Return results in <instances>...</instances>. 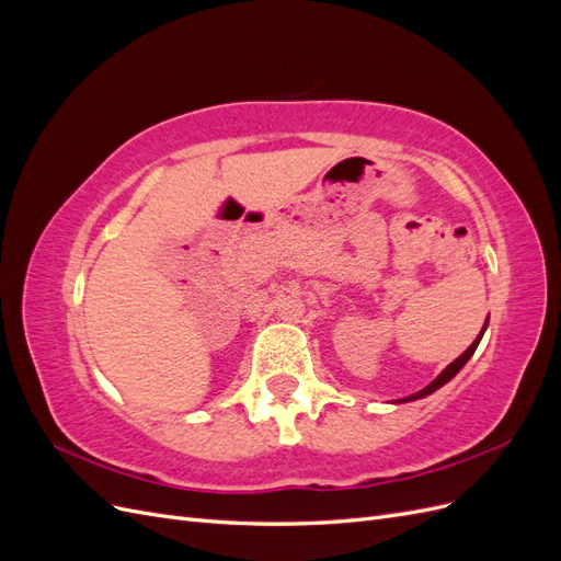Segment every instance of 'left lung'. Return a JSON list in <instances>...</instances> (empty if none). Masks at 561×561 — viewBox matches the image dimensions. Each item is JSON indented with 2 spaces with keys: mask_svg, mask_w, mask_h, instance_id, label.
Here are the masks:
<instances>
[{
  "mask_svg": "<svg viewBox=\"0 0 561 561\" xmlns=\"http://www.w3.org/2000/svg\"><path fill=\"white\" fill-rule=\"evenodd\" d=\"M486 322H489V320H486ZM484 330H486V325H484ZM484 330H482V334H484ZM482 334H480L478 339H474V342H472V344L466 348V353H463V355H458V358H456V360H454V363H451V365H449V367L443 371V375H439V377H437L433 383H428L426 388L419 390V393H414V396H410V398H404L402 402H410V400L426 398V396H431V393H433V390H437L439 386H445V383H447L451 377H456V375H458V369H461V367H463V365L470 360V355L474 353V348H478V344H480Z\"/></svg>",
  "mask_w": 561,
  "mask_h": 561,
  "instance_id": "8db88e82",
  "label": "left lung"
}]
</instances>
